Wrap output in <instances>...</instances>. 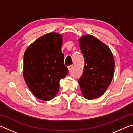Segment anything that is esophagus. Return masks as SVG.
<instances>
[{"label": "esophagus", "instance_id": "34e87169", "mask_svg": "<svg viewBox=\"0 0 133 133\" xmlns=\"http://www.w3.org/2000/svg\"><path fill=\"white\" fill-rule=\"evenodd\" d=\"M73 65H70V66H68V69H69V71H71V70L72 68H73Z\"/></svg>", "mask_w": 133, "mask_h": 133}]
</instances>
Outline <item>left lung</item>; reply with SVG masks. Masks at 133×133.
<instances>
[{
	"label": "left lung",
	"instance_id": "1",
	"mask_svg": "<svg viewBox=\"0 0 133 133\" xmlns=\"http://www.w3.org/2000/svg\"><path fill=\"white\" fill-rule=\"evenodd\" d=\"M84 58L83 74L78 82L83 96L94 99L102 96L111 83L114 71V60L107 45L91 35L78 40Z\"/></svg>",
	"mask_w": 133,
	"mask_h": 133
}]
</instances>
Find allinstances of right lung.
Segmentation results:
<instances>
[{
    "instance_id": "obj_1",
    "label": "right lung",
    "mask_w": 133,
    "mask_h": 133,
    "mask_svg": "<svg viewBox=\"0 0 133 133\" xmlns=\"http://www.w3.org/2000/svg\"><path fill=\"white\" fill-rule=\"evenodd\" d=\"M62 35L50 33L37 39L24 54L23 77L40 100H51L59 90V82L69 73L64 64Z\"/></svg>"
}]
</instances>
